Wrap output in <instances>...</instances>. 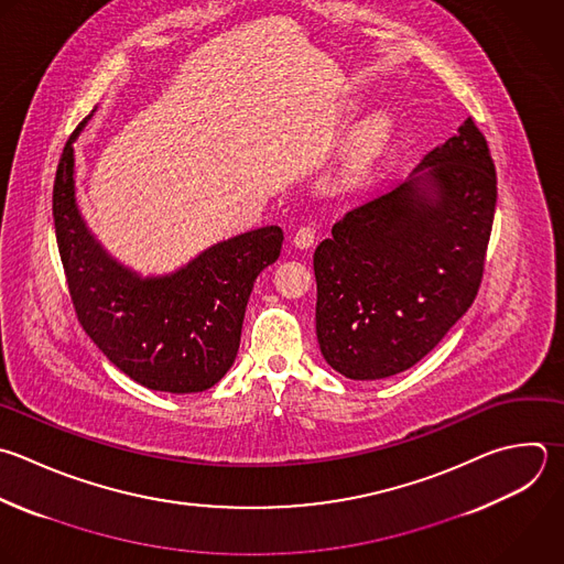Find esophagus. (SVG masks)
<instances>
[{"instance_id": "obj_1", "label": "esophagus", "mask_w": 564, "mask_h": 564, "mask_svg": "<svg viewBox=\"0 0 564 564\" xmlns=\"http://www.w3.org/2000/svg\"><path fill=\"white\" fill-rule=\"evenodd\" d=\"M315 238H317L315 229L306 225V227H300V229L295 231V236H293V245H295V247H300V249H311V247L315 245Z\"/></svg>"}]
</instances>
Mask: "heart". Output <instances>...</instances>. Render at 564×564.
<instances>
[{
  "label": "heart",
  "mask_w": 564,
  "mask_h": 564,
  "mask_svg": "<svg viewBox=\"0 0 564 564\" xmlns=\"http://www.w3.org/2000/svg\"><path fill=\"white\" fill-rule=\"evenodd\" d=\"M388 134H390V121L383 115L372 117L364 126V130L359 134V141H357V150H359L361 159H366V161L372 159L379 152V148L386 143Z\"/></svg>",
  "instance_id": "heart-1"
}]
</instances>
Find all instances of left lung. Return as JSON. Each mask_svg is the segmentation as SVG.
<instances>
[{"label": "left lung", "mask_w": 564, "mask_h": 564, "mask_svg": "<svg viewBox=\"0 0 564 564\" xmlns=\"http://www.w3.org/2000/svg\"><path fill=\"white\" fill-rule=\"evenodd\" d=\"M416 172L350 209L313 256L319 350L348 379L421 361L482 280L496 167L471 117Z\"/></svg>", "instance_id": "8db88e82"}]
</instances>
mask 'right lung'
Wrapping results in <instances>:
<instances>
[{
	"label": "right lung",
	"mask_w": 564,
	"mask_h": 564,
	"mask_svg": "<svg viewBox=\"0 0 564 564\" xmlns=\"http://www.w3.org/2000/svg\"><path fill=\"white\" fill-rule=\"evenodd\" d=\"M57 165L53 218L75 313L99 350L137 383L161 392H203L234 366L245 308L284 234L262 227L218 242L187 267L141 278L112 260L88 231L75 200L73 141Z\"/></svg>",
	"instance_id": "right-lung-1"
}]
</instances>
